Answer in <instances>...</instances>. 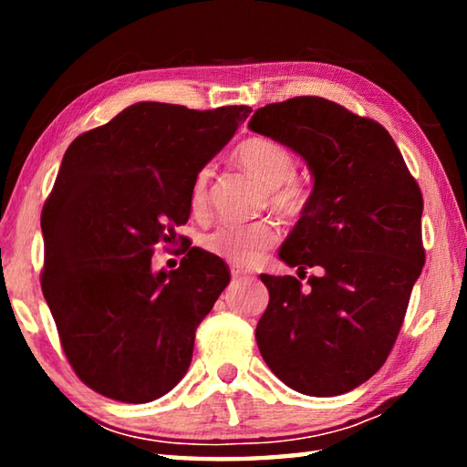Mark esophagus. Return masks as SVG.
<instances>
[{
  "mask_svg": "<svg viewBox=\"0 0 467 467\" xmlns=\"http://www.w3.org/2000/svg\"><path fill=\"white\" fill-rule=\"evenodd\" d=\"M231 274H233L234 280H241V282L253 280V274L249 270H244V267H241V265H233L231 267Z\"/></svg>",
  "mask_w": 467,
  "mask_h": 467,
  "instance_id": "1",
  "label": "esophagus"
}]
</instances>
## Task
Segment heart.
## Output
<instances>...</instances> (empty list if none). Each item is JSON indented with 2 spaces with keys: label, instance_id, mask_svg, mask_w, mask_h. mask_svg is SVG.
<instances>
[{
  "label": "heart",
  "instance_id": "obj_1",
  "mask_svg": "<svg viewBox=\"0 0 467 467\" xmlns=\"http://www.w3.org/2000/svg\"><path fill=\"white\" fill-rule=\"evenodd\" d=\"M234 158L241 167L253 172L265 187H270V200L282 212L295 214L305 205V189L292 175L296 161L290 150L272 138L253 136L243 140L234 150ZM210 171L197 172L192 187V205L195 212L203 210L208 202ZM278 241V228L270 220L255 223H224L202 236V247L212 255L226 262L251 264Z\"/></svg>",
  "mask_w": 467,
  "mask_h": 467
}]
</instances>
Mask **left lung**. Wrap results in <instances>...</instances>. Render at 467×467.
I'll return each instance as SVG.
<instances>
[{
    "label": "left lung",
    "mask_w": 467,
    "mask_h": 467,
    "mask_svg": "<svg viewBox=\"0 0 467 467\" xmlns=\"http://www.w3.org/2000/svg\"><path fill=\"white\" fill-rule=\"evenodd\" d=\"M249 130L309 164L313 193L280 247L306 286L267 275L259 352L292 389L329 398L373 377L389 357L424 265L422 193L381 123L321 97L257 109Z\"/></svg>",
    "instance_id": "obj_1"
}]
</instances>
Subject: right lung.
Returning <instances> with one entry per match:
<instances>
[{
    "instance_id": "right-lung-1",
    "label": "right lung",
    "mask_w": 467,
    "mask_h": 467,
    "mask_svg": "<svg viewBox=\"0 0 467 467\" xmlns=\"http://www.w3.org/2000/svg\"><path fill=\"white\" fill-rule=\"evenodd\" d=\"M249 113L136 102L63 154L41 214V286L74 373L105 398L146 404L192 365L231 272L200 247L152 272L154 247L187 223L197 172Z\"/></svg>"
}]
</instances>
